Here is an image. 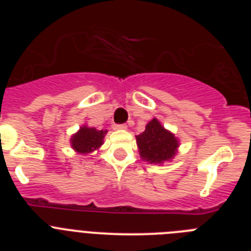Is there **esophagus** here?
<instances>
[{"mask_svg":"<svg viewBox=\"0 0 251 251\" xmlns=\"http://www.w3.org/2000/svg\"><path fill=\"white\" fill-rule=\"evenodd\" d=\"M114 129H118V130H124L127 129V126L126 124H114Z\"/></svg>","mask_w":251,"mask_h":251,"instance_id":"esophagus-1","label":"esophagus"}]
</instances>
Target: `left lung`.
<instances>
[{"label":"left lung","mask_w":251,"mask_h":251,"mask_svg":"<svg viewBox=\"0 0 251 251\" xmlns=\"http://www.w3.org/2000/svg\"><path fill=\"white\" fill-rule=\"evenodd\" d=\"M136 139L142 159L153 165H162L174 158L179 146L174 133L166 129L156 118L146 126L145 132L136 136Z\"/></svg>","instance_id":"obj_1"}]
</instances>
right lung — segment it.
I'll list each match as a JSON object with an SVG mask.
<instances>
[{
    "instance_id": "obj_1",
    "label": "right lung",
    "mask_w": 251,
    "mask_h": 251,
    "mask_svg": "<svg viewBox=\"0 0 251 251\" xmlns=\"http://www.w3.org/2000/svg\"><path fill=\"white\" fill-rule=\"evenodd\" d=\"M106 132L108 130L105 129L98 130L93 127L90 128L88 126H83L70 138L73 150L77 153H81V154H86V153L98 150L103 145V139Z\"/></svg>"
}]
</instances>
